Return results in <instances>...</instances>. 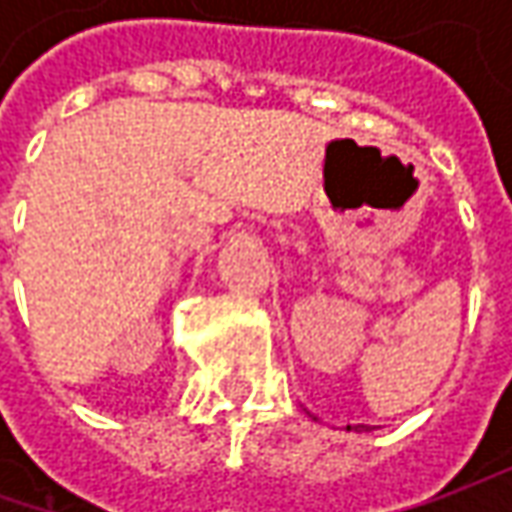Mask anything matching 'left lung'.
<instances>
[{
  "label": "left lung",
  "instance_id": "1",
  "mask_svg": "<svg viewBox=\"0 0 512 512\" xmlns=\"http://www.w3.org/2000/svg\"><path fill=\"white\" fill-rule=\"evenodd\" d=\"M347 430H350V427H347ZM356 430H370V427H367V424H356Z\"/></svg>",
  "mask_w": 512,
  "mask_h": 512
}]
</instances>
